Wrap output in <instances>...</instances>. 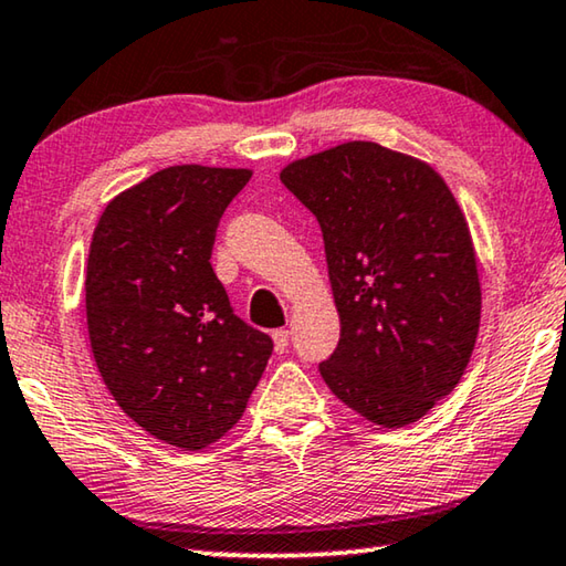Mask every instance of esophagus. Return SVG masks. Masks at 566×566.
Listing matches in <instances>:
<instances>
[{
    "instance_id": "obj_1",
    "label": "esophagus",
    "mask_w": 566,
    "mask_h": 566,
    "mask_svg": "<svg viewBox=\"0 0 566 566\" xmlns=\"http://www.w3.org/2000/svg\"><path fill=\"white\" fill-rule=\"evenodd\" d=\"M272 339H274V349L280 354H284L286 347H290V332H286V329H274Z\"/></svg>"
}]
</instances>
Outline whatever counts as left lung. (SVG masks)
<instances>
[{
	"label": "left lung",
	"instance_id": "8db88e82",
	"mask_svg": "<svg viewBox=\"0 0 566 566\" xmlns=\"http://www.w3.org/2000/svg\"><path fill=\"white\" fill-rule=\"evenodd\" d=\"M280 179L317 217L339 312L322 379L375 424L421 419L462 379L482 312L452 191L424 161L375 142L292 161Z\"/></svg>",
	"mask_w": 566,
	"mask_h": 566
}]
</instances>
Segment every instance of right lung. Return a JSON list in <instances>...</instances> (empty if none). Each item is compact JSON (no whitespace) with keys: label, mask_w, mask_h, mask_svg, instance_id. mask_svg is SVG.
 <instances>
[{"label":"right lung","mask_w":566,"mask_h":566,"mask_svg":"<svg viewBox=\"0 0 566 566\" xmlns=\"http://www.w3.org/2000/svg\"><path fill=\"white\" fill-rule=\"evenodd\" d=\"M249 177L161 169L112 199L90 247L87 327L104 385L145 432L189 452L237 424L274 349L237 317L209 262Z\"/></svg>","instance_id":"add662e5"}]
</instances>
